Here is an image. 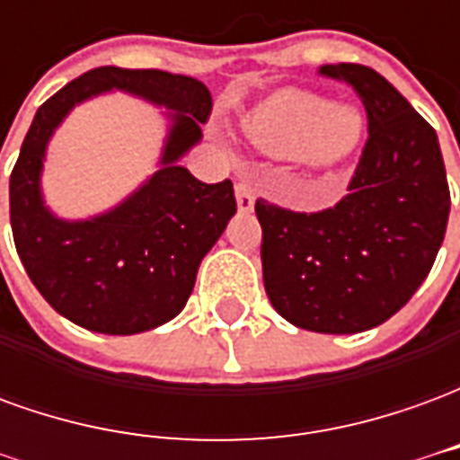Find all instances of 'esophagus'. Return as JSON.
<instances>
[{"instance_id": "34e87169", "label": "esophagus", "mask_w": 460, "mask_h": 460, "mask_svg": "<svg viewBox=\"0 0 460 460\" xmlns=\"http://www.w3.org/2000/svg\"><path fill=\"white\" fill-rule=\"evenodd\" d=\"M253 187H251L249 181L241 180L239 184H236V207H239V211H251L253 209Z\"/></svg>"}]
</instances>
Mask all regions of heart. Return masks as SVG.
<instances>
[{
    "label": "heart",
    "instance_id": "obj_1",
    "mask_svg": "<svg viewBox=\"0 0 460 460\" xmlns=\"http://www.w3.org/2000/svg\"><path fill=\"white\" fill-rule=\"evenodd\" d=\"M362 118L355 108L330 105L308 91H283L246 120V135L273 155H303L330 164L345 157L359 140Z\"/></svg>",
    "mask_w": 460,
    "mask_h": 460
}]
</instances>
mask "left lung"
<instances>
[{
  "label": "left lung",
  "instance_id": "1",
  "mask_svg": "<svg viewBox=\"0 0 460 460\" xmlns=\"http://www.w3.org/2000/svg\"><path fill=\"white\" fill-rule=\"evenodd\" d=\"M318 74L355 88L369 137L335 207L308 214L256 201L263 286L296 328L352 335L382 325L424 283L451 194L436 130L385 75L359 64Z\"/></svg>",
  "mask_w": 460,
  "mask_h": 460
}]
</instances>
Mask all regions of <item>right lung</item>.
Returning a JSON list of instances; mask_svg holds the SVG:
<instances>
[{
  "instance_id": "obj_1",
  "label": "right lung",
  "mask_w": 460,
  "mask_h": 460,
  "mask_svg": "<svg viewBox=\"0 0 460 460\" xmlns=\"http://www.w3.org/2000/svg\"><path fill=\"white\" fill-rule=\"evenodd\" d=\"M113 87L175 111L163 167L115 210L58 220L40 197L45 145L75 104ZM209 113V88L197 78L118 66L78 75L36 111L9 177V219L16 253L56 313L93 332L135 335L187 305L201 259L236 214L231 180L204 184L177 162Z\"/></svg>"
}]
</instances>
